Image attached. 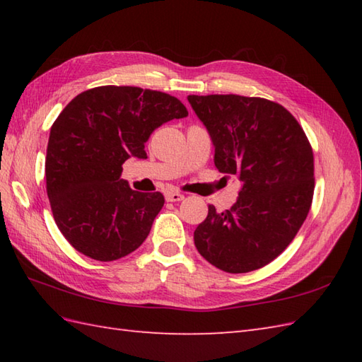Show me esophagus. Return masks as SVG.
I'll use <instances>...</instances> for the list:
<instances>
[{
	"instance_id": "esophagus-1",
	"label": "esophagus",
	"mask_w": 362,
	"mask_h": 362,
	"mask_svg": "<svg viewBox=\"0 0 362 362\" xmlns=\"http://www.w3.org/2000/svg\"><path fill=\"white\" fill-rule=\"evenodd\" d=\"M165 199L168 202H180L185 199V196L179 193V191H168V193L165 194Z\"/></svg>"
}]
</instances>
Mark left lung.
I'll list each match as a JSON object with an SVG mask.
<instances>
[{
  "mask_svg": "<svg viewBox=\"0 0 362 362\" xmlns=\"http://www.w3.org/2000/svg\"><path fill=\"white\" fill-rule=\"evenodd\" d=\"M214 146L219 173L243 182L236 204L194 230L199 253L221 271L244 274L271 263L308 216L314 191L313 149L283 105L263 98L189 95Z\"/></svg>",
  "mask_w": 362,
  "mask_h": 362,
  "instance_id": "1",
  "label": "left lung"
}]
</instances>
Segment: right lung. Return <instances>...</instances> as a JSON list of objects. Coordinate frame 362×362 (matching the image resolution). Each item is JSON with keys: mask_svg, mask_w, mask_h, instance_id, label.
<instances>
[{"mask_svg": "<svg viewBox=\"0 0 362 362\" xmlns=\"http://www.w3.org/2000/svg\"><path fill=\"white\" fill-rule=\"evenodd\" d=\"M185 117L177 98L138 87H96L65 107L51 127L45 175L54 221L76 250L113 261L140 247L165 197L134 191L122 163L148 158L153 130Z\"/></svg>", "mask_w": 362, "mask_h": 362, "instance_id": "right-lung-1", "label": "right lung"}]
</instances>
